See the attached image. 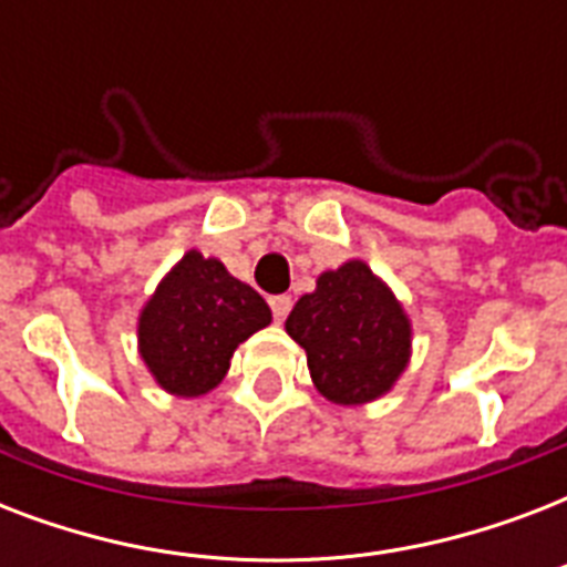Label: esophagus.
Listing matches in <instances>:
<instances>
[{"label": "esophagus", "instance_id": "34e87169", "mask_svg": "<svg viewBox=\"0 0 567 567\" xmlns=\"http://www.w3.org/2000/svg\"><path fill=\"white\" fill-rule=\"evenodd\" d=\"M270 309H274L276 320H285L288 311H291V297L288 293H276V297H270Z\"/></svg>", "mask_w": 567, "mask_h": 567}]
</instances>
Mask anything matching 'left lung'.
<instances>
[{"instance_id": "8db88e82", "label": "left lung", "mask_w": 567, "mask_h": 567, "mask_svg": "<svg viewBox=\"0 0 567 567\" xmlns=\"http://www.w3.org/2000/svg\"><path fill=\"white\" fill-rule=\"evenodd\" d=\"M285 329L306 350L311 379L332 403L377 400L409 362V320L362 261L320 276L318 291L300 297Z\"/></svg>"}]
</instances>
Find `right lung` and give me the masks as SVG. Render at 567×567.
<instances>
[{
  "instance_id": "obj_1",
  "label": "right lung",
  "mask_w": 567,
  "mask_h": 567,
  "mask_svg": "<svg viewBox=\"0 0 567 567\" xmlns=\"http://www.w3.org/2000/svg\"><path fill=\"white\" fill-rule=\"evenodd\" d=\"M270 323L261 293L190 249L141 315V355L171 394L212 391L240 341Z\"/></svg>"
}]
</instances>
